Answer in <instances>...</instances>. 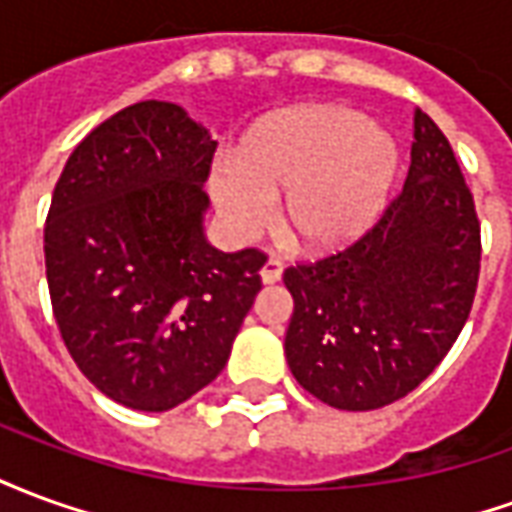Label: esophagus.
Masks as SVG:
<instances>
[{
    "label": "esophagus",
    "instance_id": "esophagus-1",
    "mask_svg": "<svg viewBox=\"0 0 512 512\" xmlns=\"http://www.w3.org/2000/svg\"><path fill=\"white\" fill-rule=\"evenodd\" d=\"M282 271H285V263H282L279 257H268L266 266L260 268V277H263V282H266V285H274V282H279V279H282Z\"/></svg>",
    "mask_w": 512,
    "mask_h": 512
}]
</instances>
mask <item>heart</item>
I'll use <instances>...</instances> for the list:
<instances>
[{"mask_svg":"<svg viewBox=\"0 0 512 512\" xmlns=\"http://www.w3.org/2000/svg\"><path fill=\"white\" fill-rule=\"evenodd\" d=\"M397 167L389 134L332 104H310L268 117L249 131L235 161L211 172V194L238 238H255L282 222L304 252L354 244L384 211Z\"/></svg>","mask_w":512,"mask_h":512,"instance_id":"b5f03b06","label":"heart"}]
</instances>
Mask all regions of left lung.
Instances as JSON below:
<instances>
[{"instance_id":"1","label":"left lung","mask_w":512,"mask_h":512,"mask_svg":"<svg viewBox=\"0 0 512 512\" xmlns=\"http://www.w3.org/2000/svg\"><path fill=\"white\" fill-rule=\"evenodd\" d=\"M480 219L447 136L414 109L406 186L354 244L285 268V356L310 395L373 411L417 389L469 318Z\"/></svg>"}]
</instances>
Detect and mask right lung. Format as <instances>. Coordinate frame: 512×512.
<instances>
[{
    "mask_svg": "<svg viewBox=\"0 0 512 512\" xmlns=\"http://www.w3.org/2000/svg\"><path fill=\"white\" fill-rule=\"evenodd\" d=\"M213 153L178 104L139 101L84 136L54 186L51 310L87 381L136 411L211 384L263 288L266 252L227 255L202 235Z\"/></svg>",
    "mask_w": 512,
    "mask_h": 512,
    "instance_id": "add662e5",
    "label": "right lung"
}]
</instances>
